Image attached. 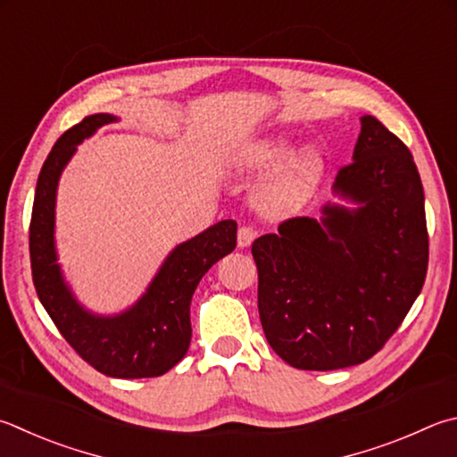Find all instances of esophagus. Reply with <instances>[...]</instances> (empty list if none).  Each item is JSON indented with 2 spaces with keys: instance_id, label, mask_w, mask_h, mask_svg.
Here are the masks:
<instances>
[{
  "instance_id": "1",
  "label": "esophagus",
  "mask_w": 457,
  "mask_h": 457,
  "mask_svg": "<svg viewBox=\"0 0 457 457\" xmlns=\"http://www.w3.org/2000/svg\"><path fill=\"white\" fill-rule=\"evenodd\" d=\"M253 239H255V231L252 228H247V226L239 228V231H237V247H242V250H244V247H250Z\"/></svg>"
}]
</instances>
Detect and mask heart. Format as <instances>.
<instances>
[{
	"label": "heart",
	"instance_id": "b5f03b06",
	"mask_svg": "<svg viewBox=\"0 0 457 457\" xmlns=\"http://www.w3.org/2000/svg\"><path fill=\"white\" fill-rule=\"evenodd\" d=\"M292 147L294 139L287 134L262 136L237 145L229 155V165L234 173L242 178L260 176L285 159ZM323 170H326V157L321 149H300L255 187V210L265 218H284V215L297 212L318 189Z\"/></svg>",
	"mask_w": 457,
	"mask_h": 457
}]
</instances>
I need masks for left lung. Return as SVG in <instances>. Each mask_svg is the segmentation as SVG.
I'll list each match as a JSON object with an SVG mask.
<instances>
[{"label":"left lung","instance_id":"obj_1","mask_svg":"<svg viewBox=\"0 0 457 457\" xmlns=\"http://www.w3.org/2000/svg\"><path fill=\"white\" fill-rule=\"evenodd\" d=\"M321 218L257 237V308L271 350L297 370L358 366L381 350L428 271L424 187L410 149L373 115Z\"/></svg>","mask_w":457,"mask_h":457}]
</instances>
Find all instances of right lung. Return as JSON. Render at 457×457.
I'll return each mask as SVG.
<instances>
[{
	"label": "right lung",
	"mask_w": 457,
	"mask_h": 457,
	"mask_svg": "<svg viewBox=\"0 0 457 457\" xmlns=\"http://www.w3.org/2000/svg\"><path fill=\"white\" fill-rule=\"evenodd\" d=\"M118 121L112 113L87 115L65 131L39 171L29 223L33 286L41 305L73 350L110 378H157L184 358L192 342L189 303L215 262L236 250L237 223L221 220L178 244L162 262L145 292L120 313H96L65 281L55 247L57 186L78 145L99 128Z\"/></svg>",
	"instance_id": "obj_1"
}]
</instances>
